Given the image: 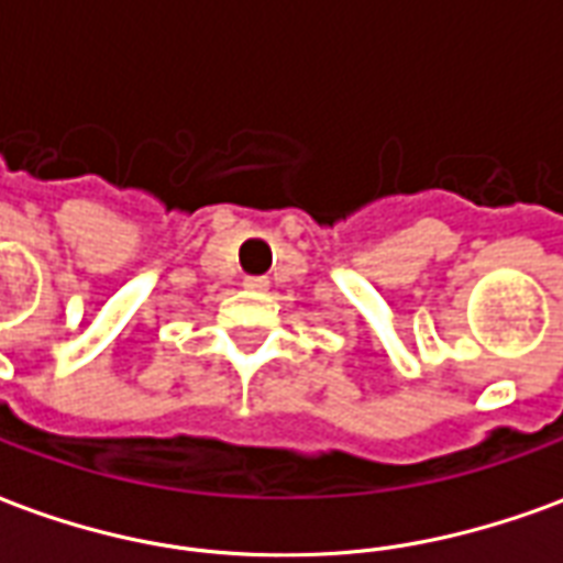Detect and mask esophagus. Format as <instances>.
Masks as SVG:
<instances>
[{"instance_id":"esophagus-1","label":"esophagus","mask_w":563,"mask_h":563,"mask_svg":"<svg viewBox=\"0 0 563 563\" xmlns=\"http://www.w3.org/2000/svg\"><path fill=\"white\" fill-rule=\"evenodd\" d=\"M244 286L246 289H253V292H262V289L268 286V280H265V277H246Z\"/></svg>"}]
</instances>
